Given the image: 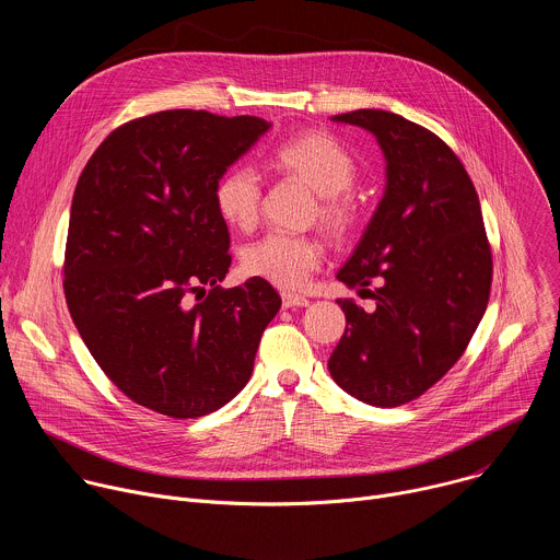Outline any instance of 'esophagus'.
Segmentation results:
<instances>
[{"label": "esophagus", "mask_w": 560, "mask_h": 560, "mask_svg": "<svg viewBox=\"0 0 560 560\" xmlns=\"http://www.w3.org/2000/svg\"><path fill=\"white\" fill-rule=\"evenodd\" d=\"M281 301H283V307H305V305H310V299H305L301 294H290V292H283Z\"/></svg>", "instance_id": "obj_1"}]
</instances>
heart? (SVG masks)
Returning <instances> with one entry per match:
<instances>
[{
	"mask_svg": "<svg viewBox=\"0 0 560 560\" xmlns=\"http://www.w3.org/2000/svg\"><path fill=\"white\" fill-rule=\"evenodd\" d=\"M270 166L283 175L296 177L318 195V219L332 232H343L354 219L350 188L357 179V162L350 150L328 135H301L270 154ZM261 186L253 171L234 168L214 186V206L219 217L234 228H253L259 217ZM324 248L312 236L288 232H268L244 250V270L272 285L301 288L310 272L322 264Z\"/></svg>",
	"mask_w": 560,
	"mask_h": 560,
	"instance_id": "heart-1",
	"label": "heart"
}]
</instances>
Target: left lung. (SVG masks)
<instances>
[{
  "mask_svg": "<svg viewBox=\"0 0 560 560\" xmlns=\"http://www.w3.org/2000/svg\"><path fill=\"white\" fill-rule=\"evenodd\" d=\"M332 121L374 135L385 190L337 272L359 292L376 281L368 290L376 310L339 299L348 326L328 370L359 401L396 408L432 387L465 352L488 307L492 253L474 184L434 132L374 108Z\"/></svg>",
  "mask_w": 560,
  "mask_h": 560,
  "instance_id": "left-lung-1",
  "label": "left lung"
}]
</instances>
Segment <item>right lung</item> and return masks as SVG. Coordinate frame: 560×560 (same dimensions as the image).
Listing matches in <instances>:
<instances>
[{"mask_svg":"<svg viewBox=\"0 0 560 560\" xmlns=\"http://www.w3.org/2000/svg\"><path fill=\"white\" fill-rule=\"evenodd\" d=\"M270 126L248 115L154 113L110 132L77 182L66 303L97 365L148 410L210 415L253 374L281 296L261 277L217 285L230 268V234L214 186Z\"/></svg>","mask_w":560,"mask_h":560,"instance_id":"obj_1","label":"right lung"}]
</instances>
